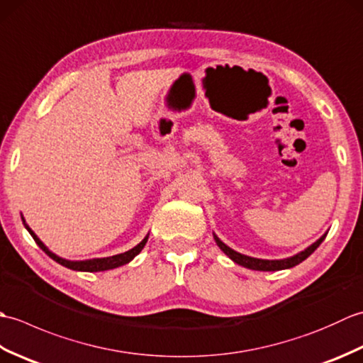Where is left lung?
I'll use <instances>...</instances> for the list:
<instances>
[{"label":"left lung","instance_id":"left-lung-1","mask_svg":"<svg viewBox=\"0 0 363 363\" xmlns=\"http://www.w3.org/2000/svg\"><path fill=\"white\" fill-rule=\"evenodd\" d=\"M213 237H215V242H217V245L220 246V250L225 252L226 256H229L230 259H233L235 264L242 265L245 268H250V269H257V272H279V269L291 268V267L301 264V262H303V260H306L315 250L318 248V246L321 245V242L325 240L326 235H323L320 240H317L313 245H311L307 250L301 251L299 254H296V256L289 257V259H282V260H264V259H254V257L243 256V254L237 252L234 250H230L229 246H226L225 243H223L217 235H213Z\"/></svg>","mask_w":363,"mask_h":363}]
</instances>
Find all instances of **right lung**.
Listing matches in <instances>:
<instances>
[{
  "label": "right lung",
  "mask_w": 363,
  "mask_h": 363,
  "mask_svg": "<svg viewBox=\"0 0 363 363\" xmlns=\"http://www.w3.org/2000/svg\"><path fill=\"white\" fill-rule=\"evenodd\" d=\"M23 223H25V220H23ZM25 228L29 230V234L33 235L35 243H37L38 246H40V248H42L46 254H48V256H50L52 260H56L57 264L64 265V267L70 268V269H76V272H89V273H94V272H106V269H112V268H117V267L125 265V264H128V262L133 260V259L137 256V254L143 250V246L146 245V242H148V235H146L140 243H138L137 246H134L133 250H129V251H126V252H121V254H117V256L104 257V259H91V260L73 262V260H65V259H62V257L56 256V254L51 252L40 240H38V237L33 233V230H30V228L26 225V223H25Z\"/></svg>",
  "instance_id": "1"
}]
</instances>
